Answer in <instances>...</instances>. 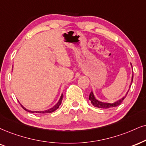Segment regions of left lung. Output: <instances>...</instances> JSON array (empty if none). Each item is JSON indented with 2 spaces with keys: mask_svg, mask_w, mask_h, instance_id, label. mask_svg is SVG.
Returning <instances> with one entry per match:
<instances>
[{
  "mask_svg": "<svg viewBox=\"0 0 146 146\" xmlns=\"http://www.w3.org/2000/svg\"><path fill=\"white\" fill-rule=\"evenodd\" d=\"M131 67H132V65H131ZM133 79V75H132V80H131V83L130 84V87H131V84H132ZM129 91H127V93H126V94L124 95L123 98L119 99L118 100H117V101H116V102H114V103H111H111H107V102H101V101H99L98 100H97V99L95 98V95H94V94H93V91H91V92L90 93L89 100L91 101V104H93V106H94L95 107L99 108H110L116 107V106H119L120 104L123 102V100H125L126 97H127V95L128 94Z\"/></svg>",
  "mask_w": 146,
  "mask_h": 146,
  "instance_id": "1",
  "label": "left lung"
}]
</instances>
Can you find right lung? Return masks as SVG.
<instances>
[{"label": "right lung", "mask_w": 146, "mask_h": 146, "mask_svg": "<svg viewBox=\"0 0 146 146\" xmlns=\"http://www.w3.org/2000/svg\"><path fill=\"white\" fill-rule=\"evenodd\" d=\"M63 98H64V95H63V94H62V95H61V97H60V98H59V101H58V102H57V103L55 104V106H53V107L51 108L46 110H44V111H32V110H29L26 109V108L23 107V106L21 105V103L19 102V101H18V102H19V103L20 104V105L21 106V107L23 108V109L27 111H29V112H30V113H35L36 112V113H39V114H47V113L53 112V111H55L57 109L59 108V106H60L61 104H62V101L63 100Z\"/></svg>", "instance_id": "add662e5"}]
</instances>
